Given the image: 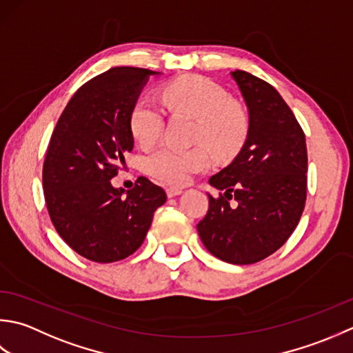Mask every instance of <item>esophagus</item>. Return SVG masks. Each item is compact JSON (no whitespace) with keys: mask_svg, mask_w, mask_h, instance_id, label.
<instances>
[{"mask_svg":"<svg viewBox=\"0 0 353 353\" xmlns=\"http://www.w3.org/2000/svg\"><path fill=\"white\" fill-rule=\"evenodd\" d=\"M166 192H168V196H169V198H174V196L181 195V193H183V189H179V187L169 185L168 189H166Z\"/></svg>","mask_w":353,"mask_h":353,"instance_id":"34e87169","label":"esophagus"}]
</instances>
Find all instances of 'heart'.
<instances>
[{
	"label": "heart",
	"instance_id": "heart-1",
	"mask_svg": "<svg viewBox=\"0 0 353 353\" xmlns=\"http://www.w3.org/2000/svg\"><path fill=\"white\" fill-rule=\"evenodd\" d=\"M161 99L172 114L196 119L195 141L205 143L216 157H233L245 145L250 132L247 110L212 79L198 74L176 77L163 86ZM163 128L161 108L150 99L137 100L129 114V129L135 141L143 148L152 146L160 139ZM206 147L161 146L145 158V169L163 183L185 184L193 174L210 164V150Z\"/></svg>",
	"mask_w": 353,
	"mask_h": 353
}]
</instances>
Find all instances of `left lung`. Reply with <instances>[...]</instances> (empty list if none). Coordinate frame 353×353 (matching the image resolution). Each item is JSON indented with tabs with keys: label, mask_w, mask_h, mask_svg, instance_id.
Returning a JSON list of instances; mask_svg holds the SVG:
<instances>
[{
	"label": "left lung",
	"mask_w": 353,
	"mask_h": 353,
	"mask_svg": "<svg viewBox=\"0 0 353 353\" xmlns=\"http://www.w3.org/2000/svg\"><path fill=\"white\" fill-rule=\"evenodd\" d=\"M250 111V132L232 164L210 178L198 222L204 247L234 265L261 262L283 245L305 210L307 150L291 108L268 82L247 71L232 73Z\"/></svg>",
	"instance_id": "8db88e82"
}]
</instances>
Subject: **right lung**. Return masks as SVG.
I'll return each instance as SVG.
<instances>
[{
  "label": "right lung",
  "instance_id": "1",
  "mask_svg": "<svg viewBox=\"0 0 353 353\" xmlns=\"http://www.w3.org/2000/svg\"><path fill=\"white\" fill-rule=\"evenodd\" d=\"M149 74L157 73L114 67L92 77L70 99L48 143L42 187L50 219L67 245L92 262L135 253L166 203L163 187L146 176L126 195L110 181L134 149L129 114Z\"/></svg>",
  "mask_w": 353,
  "mask_h": 353
}]
</instances>
